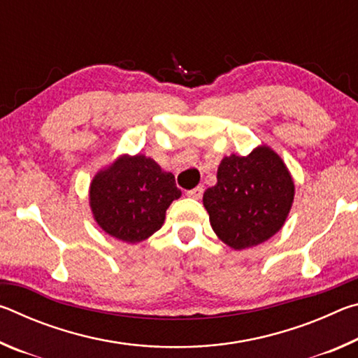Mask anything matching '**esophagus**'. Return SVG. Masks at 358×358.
<instances>
[{
	"mask_svg": "<svg viewBox=\"0 0 358 358\" xmlns=\"http://www.w3.org/2000/svg\"><path fill=\"white\" fill-rule=\"evenodd\" d=\"M186 194H187V197H191V199H201L203 194V186H196L194 189L187 191Z\"/></svg>",
	"mask_w": 358,
	"mask_h": 358,
	"instance_id": "34e87169",
	"label": "esophagus"
}]
</instances>
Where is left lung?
<instances>
[{"label": "left lung", "instance_id": "1", "mask_svg": "<svg viewBox=\"0 0 358 358\" xmlns=\"http://www.w3.org/2000/svg\"><path fill=\"white\" fill-rule=\"evenodd\" d=\"M216 178L217 183L203 192V207L217 238L227 246H257L286 222L295 186L286 164L270 147L262 145L248 156H226Z\"/></svg>", "mask_w": 358, "mask_h": 358}]
</instances>
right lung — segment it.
Returning <instances> with one entry per match:
<instances>
[{
  "instance_id": "add662e5",
  "label": "right lung",
  "mask_w": 358,
  "mask_h": 358,
  "mask_svg": "<svg viewBox=\"0 0 358 358\" xmlns=\"http://www.w3.org/2000/svg\"><path fill=\"white\" fill-rule=\"evenodd\" d=\"M181 191L175 177L143 155H123L90 185V207L110 237L138 243L159 230L166 210Z\"/></svg>"
}]
</instances>
